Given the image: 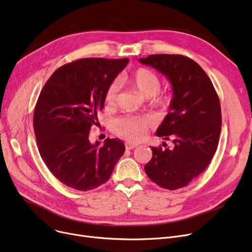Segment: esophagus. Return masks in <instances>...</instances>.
I'll use <instances>...</instances> for the list:
<instances>
[{
    "instance_id": "34e87169",
    "label": "esophagus",
    "mask_w": 252,
    "mask_h": 252,
    "mask_svg": "<svg viewBox=\"0 0 252 252\" xmlns=\"http://www.w3.org/2000/svg\"><path fill=\"white\" fill-rule=\"evenodd\" d=\"M137 146H138V145H136V144H131V143H126V150H131V149L136 148Z\"/></svg>"
}]
</instances>
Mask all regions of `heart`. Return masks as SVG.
<instances>
[{
    "label": "heart",
    "instance_id": "obj_1",
    "mask_svg": "<svg viewBox=\"0 0 252 252\" xmlns=\"http://www.w3.org/2000/svg\"><path fill=\"white\" fill-rule=\"evenodd\" d=\"M129 82L134 88L146 97L156 95L161 87V79L154 71L148 68H138L129 76ZM121 79L115 78L109 83L104 93V100L108 106L115 105L118 95L121 93ZM155 101L158 103H165V100L157 97ZM151 122L147 117L141 116H124L113 122L112 128L114 133L126 141L139 142L144 139Z\"/></svg>",
    "mask_w": 252,
    "mask_h": 252
}]
</instances>
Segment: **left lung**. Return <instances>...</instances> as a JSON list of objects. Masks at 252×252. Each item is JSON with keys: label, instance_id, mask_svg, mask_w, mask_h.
Returning a JSON list of instances; mask_svg holds the SVG:
<instances>
[{"label": "left lung", "instance_id": "obj_1", "mask_svg": "<svg viewBox=\"0 0 252 252\" xmlns=\"http://www.w3.org/2000/svg\"><path fill=\"white\" fill-rule=\"evenodd\" d=\"M139 61L164 74L174 95L156 135L171 139L175 147H151L152 158L145 171L161 188L186 187L206 168L217 151L221 127L219 96L201 66L188 57L157 54Z\"/></svg>", "mask_w": 252, "mask_h": 252}]
</instances>
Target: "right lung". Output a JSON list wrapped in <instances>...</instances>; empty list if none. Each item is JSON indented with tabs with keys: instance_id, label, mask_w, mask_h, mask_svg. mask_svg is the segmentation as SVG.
<instances>
[{
	"instance_id": "obj_1",
	"label": "right lung",
	"mask_w": 252,
	"mask_h": 252,
	"mask_svg": "<svg viewBox=\"0 0 252 252\" xmlns=\"http://www.w3.org/2000/svg\"><path fill=\"white\" fill-rule=\"evenodd\" d=\"M127 58H84L59 67L38 96L33 129L38 152L61 183L78 191L107 182L125 144L107 138L102 147L91 144V127L98 124L104 93L128 63Z\"/></svg>"
}]
</instances>
